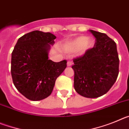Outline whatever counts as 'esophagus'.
I'll return each instance as SVG.
<instances>
[{"instance_id":"1","label":"esophagus","mask_w":129,"mask_h":129,"mask_svg":"<svg viewBox=\"0 0 129 129\" xmlns=\"http://www.w3.org/2000/svg\"><path fill=\"white\" fill-rule=\"evenodd\" d=\"M72 62L71 61H68V62H67V66L68 67H70V66H72Z\"/></svg>"}]
</instances>
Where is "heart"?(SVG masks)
I'll use <instances>...</instances> for the list:
<instances>
[{
  "mask_svg": "<svg viewBox=\"0 0 129 129\" xmlns=\"http://www.w3.org/2000/svg\"><path fill=\"white\" fill-rule=\"evenodd\" d=\"M94 41L92 37L81 36L75 39L66 45L67 52H73L77 49L76 53L78 55H83L94 46Z\"/></svg>",
  "mask_w": 129,
  "mask_h": 129,
  "instance_id": "b5f03b06",
  "label": "heart"
}]
</instances>
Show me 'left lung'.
Instances as JSON below:
<instances>
[{
    "label": "left lung",
    "instance_id": "8db88e82",
    "mask_svg": "<svg viewBox=\"0 0 129 129\" xmlns=\"http://www.w3.org/2000/svg\"><path fill=\"white\" fill-rule=\"evenodd\" d=\"M95 38L92 48L74 59V88L79 94L95 98L107 93L119 74L116 44L105 34L90 30Z\"/></svg>",
    "mask_w": 129,
    "mask_h": 129
}]
</instances>
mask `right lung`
<instances>
[{
  "mask_svg": "<svg viewBox=\"0 0 129 129\" xmlns=\"http://www.w3.org/2000/svg\"><path fill=\"white\" fill-rule=\"evenodd\" d=\"M56 37L35 30L18 39L11 53L13 82L20 94L31 101H39L52 94L57 78L67 67V61L48 59L50 44Z\"/></svg>",
  "mask_w": 129,
  "mask_h": 129,
  "instance_id": "1",
  "label": "right lung"
}]
</instances>
